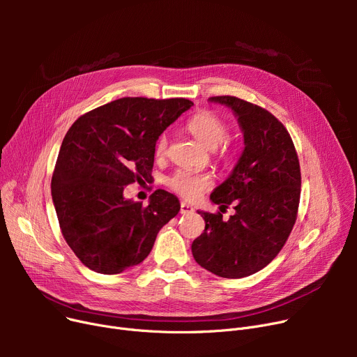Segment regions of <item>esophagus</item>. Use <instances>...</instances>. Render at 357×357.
<instances>
[{
  "label": "esophagus",
  "instance_id": "1",
  "mask_svg": "<svg viewBox=\"0 0 357 357\" xmlns=\"http://www.w3.org/2000/svg\"><path fill=\"white\" fill-rule=\"evenodd\" d=\"M194 213V207L190 205L188 202H181V214L186 215V214H192Z\"/></svg>",
  "mask_w": 357,
  "mask_h": 357
}]
</instances>
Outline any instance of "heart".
<instances>
[{
    "label": "heart",
    "mask_w": 357,
    "mask_h": 357,
    "mask_svg": "<svg viewBox=\"0 0 357 357\" xmlns=\"http://www.w3.org/2000/svg\"><path fill=\"white\" fill-rule=\"evenodd\" d=\"M190 133L207 149L218 147L224 140L227 139L229 128L220 117L210 111H202L190 119L188 124ZM167 135H160L156 146L155 153L158 158L165 156L167 149ZM167 185L174 192L179 194L185 199H197L205 190L211 186V179L198 172L191 171H179L172 178L167 179Z\"/></svg>",
    "instance_id": "b5f03b06"
}]
</instances>
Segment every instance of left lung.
Returning <instances> with one entry per match:
<instances>
[{
  "instance_id": "1",
  "label": "left lung",
  "mask_w": 357,
  "mask_h": 357,
  "mask_svg": "<svg viewBox=\"0 0 357 357\" xmlns=\"http://www.w3.org/2000/svg\"><path fill=\"white\" fill-rule=\"evenodd\" d=\"M210 102L233 111L245 149L229 178L211 192L220 207L234 202V215L199 211L204 233L192 243V256L221 278H245L264 269L284 248L296 220L301 171L288 130L269 111L236 97Z\"/></svg>"
}]
</instances>
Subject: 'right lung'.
<instances>
[{"mask_svg":"<svg viewBox=\"0 0 357 357\" xmlns=\"http://www.w3.org/2000/svg\"><path fill=\"white\" fill-rule=\"evenodd\" d=\"M194 104L185 98H120L72 124L52 176V199L68 246L91 271L121 273L147 257L156 236L179 210L163 190L147 207L124 186L147 179L159 136Z\"/></svg>","mask_w":357,"mask_h":357,"instance_id":"1","label":"right lung"}]
</instances>
